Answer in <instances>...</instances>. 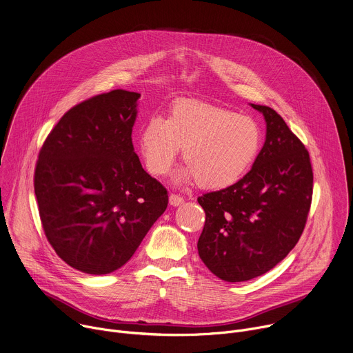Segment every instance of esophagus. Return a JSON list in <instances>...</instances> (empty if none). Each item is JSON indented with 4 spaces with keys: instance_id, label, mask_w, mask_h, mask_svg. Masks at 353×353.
Instances as JSON below:
<instances>
[{
    "instance_id": "esophagus-1",
    "label": "esophagus",
    "mask_w": 353,
    "mask_h": 353,
    "mask_svg": "<svg viewBox=\"0 0 353 353\" xmlns=\"http://www.w3.org/2000/svg\"><path fill=\"white\" fill-rule=\"evenodd\" d=\"M184 203V198L183 196H180V195H177V194H170L169 195V204L172 205V207H179V205H181Z\"/></svg>"
}]
</instances>
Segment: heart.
<instances>
[{"label": "heart", "mask_w": 353, "mask_h": 353, "mask_svg": "<svg viewBox=\"0 0 353 353\" xmlns=\"http://www.w3.org/2000/svg\"><path fill=\"white\" fill-rule=\"evenodd\" d=\"M260 146L261 131L253 119L199 102L176 103L166 120L150 117L139 134V155L150 174H165L183 148L187 165L174 173L173 181L198 180L208 190L237 183Z\"/></svg>", "instance_id": "obj_1"}]
</instances>
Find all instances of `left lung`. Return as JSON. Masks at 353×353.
Returning <instances> with one entry per match:
<instances>
[{"label":"left lung","instance_id":"obj_1","mask_svg":"<svg viewBox=\"0 0 353 353\" xmlns=\"http://www.w3.org/2000/svg\"><path fill=\"white\" fill-rule=\"evenodd\" d=\"M250 106L267 127L253 168L233 185L198 198L205 211L199 259L226 282L257 278L281 263L299 241L312 204L307 149L274 109Z\"/></svg>","mask_w":353,"mask_h":353}]
</instances>
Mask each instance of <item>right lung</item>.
Here are the masks:
<instances>
[{
  "instance_id": "1",
  "label": "right lung",
  "mask_w": 353,
  "mask_h": 353,
  "mask_svg": "<svg viewBox=\"0 0 353 353\" xmlns=\"http://www.w3.org/2000/svg\"><path fill=\"white\" fill-rule=\"evenodd\" d=\"M141 93L116 89L68 110L48 134L34 172L47 240L90 275L121 268L168 208V191L132 145Z\"/></svg>"
}]
</instances>
